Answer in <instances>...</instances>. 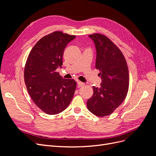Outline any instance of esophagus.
Returning a JSON list of instances; mask_svg holds the SVG:
<instances>
[{"mask_svg": "<svg viewBox=\"0 0 156 156\" xmlns=\"http://www.w3.org/2000/svg\"><path fill=\"white\" fill-rule=\"evenodd\" d=\"M77 84H78V86H83L84 85V83H83L80 81H77Z\"/></svg>", "mask_w": 156, "mask_h": 156, "instance_id": "1", "label": "esophagus"}]
</instances>
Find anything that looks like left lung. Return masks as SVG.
Instances as JSON below:
<instances>
[{
	"label": "left lung",
	"mask_w": 156,
	"mask_h": 156,
	"mask_svg": "<svg viewBox=\"0 0 156 156\" xmlns=\"http://www.w3.org/2000/svg\"><path fill=\"white\" fill-rule=\"evenodd\" d=\"M89 37L95 44L96 68L100 72L102 83L100 88L93 86L87 107L93 114L104 117L112 114L126 98L129 80L128 65L120 50L106 36L96 33Z\"/></svg>",
	"instance_id": "8db88e82"
}]
</instances>
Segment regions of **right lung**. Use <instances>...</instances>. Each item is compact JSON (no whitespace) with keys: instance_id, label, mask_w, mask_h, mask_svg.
I'll use <instances>...</instances> for the list:
<instances>
[{"instance_id":"add662e5","label":"right lung","mask_w":156,"mask_h":156,"mask_svg":"<svg viewBox=\"0 0 156 156\" xmlns=\"http://www.w3.org/2000/svg\"><path fill=\"white\" fill-rule=\"evenodd\" d=\"M76 38L56 31L37 42L24 68V82L34 104L46 114L54 115L70 104L76 88L74 79H64L56 70L62 68L68 43Z\"/></svg>"}]
</instances>
